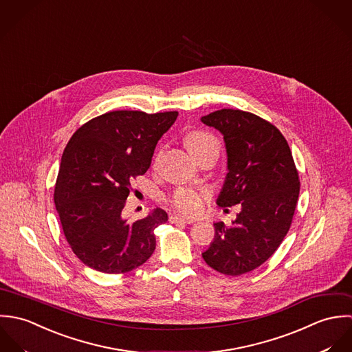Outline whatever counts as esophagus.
<instances>
[{"label": "esophagus", "instance_id": "1", "mask_svg": "<svg viewBox=\"0 0 352 352\" xmlns=\"http://www.w3.org/2000/svg\"><path fill=\"white\" fill-rule=\"evenodd\" d=\"M196 219H193V217H186V216H184V214H171V217H170V221L171 223H186V224H190V223H193Z\"/></svg>", "mask_w": 352, "mask_h": 352}]
</instances>
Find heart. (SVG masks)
<instances>
[{
	"mask_svg": "<svg viewBox=\"0 0 352 352\" xmlns=\"http://www.w3.org/2000/svg\"><path fill=\"white\" fill-rule=\"evenodd\" d=\"M211 142H216L214 138L204 132H192L185 139V144L189 152ZM208 195H210L208 190L203 188H192V186L179 188L171 196V204L175 210L182 213L197 214L203 210L204 201L208 199Z\"/></svg>",
	"mask_w": 352,
	"mask_h": 352,
	"instance_id": "obj_1",
	"label": "heart"
}]
</instances>
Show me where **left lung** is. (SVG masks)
<instances>
[{
  "label": "left lung",
  "mask_w": 352,
  "mask_h": 352,
  "mask_svg": "<svg viewBox=\"0 0 352 352\" xmlns=\"http://www.w3.org/2000/svg\"><path fill=\"white\" fill-rule=\"evenodd\" d=\"M201 122L221 133L227 153L216 204H241L230 227L213 223L214 238L203 258L214 271L238 276L258 268L280 246L299 196L298 171L287 141L265 120L223 109Z\"/></svg>",
  "instance_id": "8db88e82"
}]
</instances>
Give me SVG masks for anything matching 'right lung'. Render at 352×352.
I'll use <instances>...</instances> for the list:
<instances>
[{
    "label": "right lung",
    "mask_w": 352,
    "mask_h": 352,
    "mask_svg": "<svg viewBox=\"0 0 352 352\" xmlns=\"http://www.w3.org/2000/svg\"><path fill=\"white\" fill-rule=\"evenodd\" d=\"M177 117V111H110L72 136L61 157L54 203L73 253L87 267L124 274L152 256L153 231L167 221V213L155 208L128 220L122 211L132 179L149 168L157 141Z\"/></svg>",
    "instance_id": "right-lung-1"
}]
</instances>
